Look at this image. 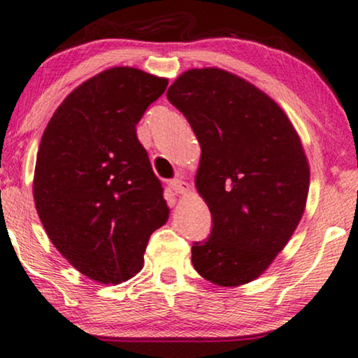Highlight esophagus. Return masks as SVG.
Masks as SVG:
<instances>
[{
	"instance_id": "34e87169",
	"label": "esophagus",
	"mask_w": 358,
	"mask_h": 358,
	"mask_svg": "<svg viewBox=\"0 0 358 358\" xmlns=\"http://www.w3.org/2000/svg\"><path fill=\"white\" fill-rule=\"evenodd\" d=\"M171 187H173V190L176 192V194H182V195H185L190 190L189 184L185 182V180H182V179L171 180Z\"/></svg>"
}]
</instances>
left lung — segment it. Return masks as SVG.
Here are the masks:
<instances>
[{
	"instance_id": "obj_1",
	"label": "left lung",
	"mask_w": 358,
	"mask_h": 358,
	"mask_svg": "<svg viewBox=\"0 0 358 358\" xmlns=\"http://www.w3.org/2000/svg\"><path fill=\"white\" fill-rule=\"evenodd\" d=\"M166 96L200 143L195 187L213 217L208 239L192 247L194 268L222 287L255 281L307 205L310 166L299 134L271 96L220 67L182 72Z\"/></svg>"
}]
</instances>
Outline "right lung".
Here are the masks:
<instances>
[{
	"instance_id": "right-lung-1",
	"label": "right lung",
	"mask_w": 358,
	"mask_h": 358,
	"mask_svg": "<svg viewBox=\"0 0 358 358\" xmlns=\"http://www.w3.org/2000/svg\"><path fill=\"white\" fill-rule=\"evenodd\" d=\"M168 79L117 66L72 90L41 137L34 200L67 262L100 284L143 268L150 236L169 217L136 126Z\"/></svg>"
}]
</instances>
